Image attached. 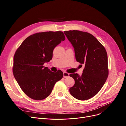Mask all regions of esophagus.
Segmentation results:
<instances>
[{
    "instance_id": "obj_1",
    "label": "esophagus",
    "mask_w": 126,
    "mask_h": 126,
    "mask_svg": "<svg viewBox=\"0 0 126 126\" xmlns=\"http://www.w3.org/2000/svg\"><path fill=\"white\" fill-rule=\"evenodd\" d=\"M63 76L64 78H67L69 77V74L66 72H63Z\"/></svg>"
}]
</instances>
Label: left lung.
I'll return each instance as SVG.
<instances>
[{"label": "left lung", "mask_w": 126, "mask_h": 126, "mask_svg": "<svg viewBox=\"0 0 126 126\" xmlns=\"http://www.w3.org/2000/svg\"><path fill=\"white\" fill-rule=\"evenodd\" d=\"M64 32L75 48L76 60L85 65L81 76L78 74H70L75 84L70 88L69 92L79 100H89L100 91L108 78L106 50L90 33L78 30Z\"/></svg>", "instance_id": "1"}]
</instances>
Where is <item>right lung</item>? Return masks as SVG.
Masks as SVG:
<instances>
[{
  "label": "right lung",
  "instance_id": "right-lung-1",
  "mask_svg": "<svg viewBox=\"0 0 126 126\" xmlns=\"http://www.w3.org/2000/svg\"><path fill=\"white\" fill-rule=\"evenodd\" d=\"M65 40L61 31L37 32L26 38L16 50L13 75L20 87L31 98H46L56 83L63 78L61 70L52 72L43 65L51 60L54 49Z\"/></svg>",
  "mask_w": 126,
  "mask_h": 126
}]
</instances>
